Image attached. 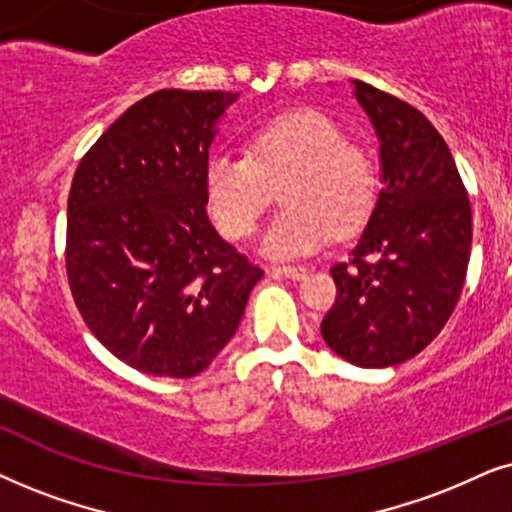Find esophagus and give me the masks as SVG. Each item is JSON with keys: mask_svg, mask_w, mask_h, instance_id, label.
<instances>
[{"mask_svg": "<svg viewBox=\"0 0 512 512\" xmlns=\"http://www.w3.org/2000/svg\"><path fill=\"white\" fill-rule=\"evenodd\" d=\"M271 274H278V276H285L290 278V281H302L309 274V269L306 267H274L271 269Z\"/></svg>", "mask_w": 512, "mask_h": 512, "instance_id": "obj_1", "label": "esophagus"}]
</instances>
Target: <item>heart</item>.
<instances>
[{
    "label": "heart",
    "mask_w": 512,
    "mask_h": 512,
    "mask_svg": "<svg viewBox=\"0 0 512 512\" xmlns=\"http://www.w3.org/2000/svg\"><path fill=\"white\" fill-rule=\"evenodd\" d=\"M281 185L283 213L260 238L271 260H297L349 236L377 203V168L363 147L344 140L318 109H292L257 126L243 156L213 154L203 168V199L222 236L238 241L260 224Z\"/></svg>",
    "instance_id": "b5f03b06"
}]
</instances>
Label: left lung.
I'll return each mask as SVG.
<instances>
[{"label":"left lung","mask_w":512,"mask_h":512,"mask_svg":"<svg viewBox=\"0 0 512 512\" xmlns=\"http://www.w3.org/2000/svg\"><path fill=\"white\" fill-rule=\"evenodd\" d=\"M353 95L379 140L381 192L320 335L358 367H391L426 349L466 281L473 217L447 142L419 109L365 81Z\"/></svg>","instance_id":"obj_1"}]
</instances>
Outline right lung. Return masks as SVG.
<instances>
[{
	"label": "right lung",
	"instance_id": "1",
	"mask_svg": "<svg viewBox=\"0 0 512 512\" xmlns=\"http://www.w3.org/2000/svg\"><path fill=\"white\" fill-rule=\"evenodd\" d=\"M236 93L163 88L100 135L67 201V278L88 330L154 377L189 379L236 335L264 271L217 234L203 168Z\"/></svg>",
	"mask_w": 512,
	"mask_h": 512
}]
</instances>
